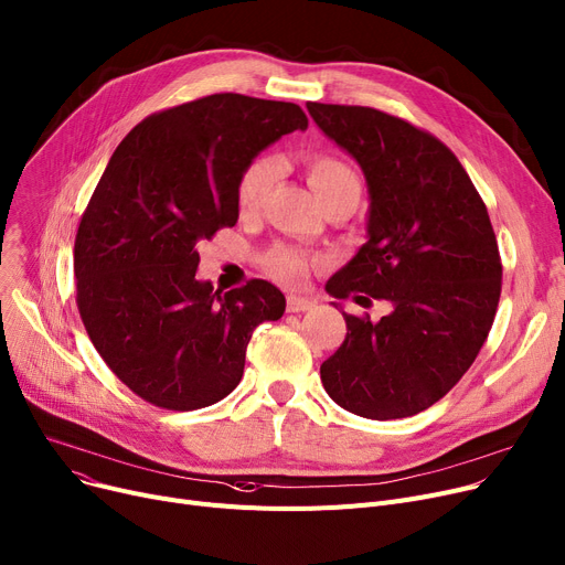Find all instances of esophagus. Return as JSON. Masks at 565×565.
I'll list each match as a JSON object with an SVG mask.
<instances>
[{
  "label": "esophagus",
  "mask_w": 565,
  "mask_h": 565,
  "mask_svg": "<svg viewBox=\"0 0 565 565\" xmlns=\"http://www.w3.org/2000/svg\"><path fill=\"white\" fill-rule=\"evenodd\" d=\"M313 307H316V302H313V300H309V298H300V295H288V300H286V309H288L290 313L309 311V309H313Z\"/></svg>",
  "instance_id": "34e87169"
}]
</instances>
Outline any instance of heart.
<instances>
[{
    "label": "heart",
    "instance_id": "heart-1",
    "mask_svg": "<svg viewBox=\"0 0 565 565\" xmlns=\"http://www.w3.org/2000/svg\"><path fill=\"white\" fill-rule=\"evenodd\" d=\"M279 173V162L273 156L256 158L241 175V183H237V207H241L243 215H258L263 211V203L270 194ZM307 181L318 194V199L330 203L339 196H358L362 192L360 175L348 162L341 158L320 153L313 156L307 164ZM320 260L311 254L279 245L273 252H267L260 260L263 270L273 279L286 284V286H298L305 281L309 270Z\"/></svg>",
    "mask_w": 565,
    "mask_h": 565
}]
</instances>
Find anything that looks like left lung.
Instances as JSON below:
<instances>
[{"label": "left lung", "mask_w": 565, "mask_h": 565, "mask_svg": "<svg viewBox=\"0 0 565 565\" xmlns=\"http://www.w3.org/2000/svg\"><path fill=\"white\" fill-rule=\"evenodd\" d=\"M307 109L360 162L371 194L369 241L324 288L392 305L377 322L343 313L348 334L320 366L322 387L360 417H412L456 387L490 334L501 256L488 207L451 148L405 118Z\"/></svg>", "instance_id": "1"}]
</instances>
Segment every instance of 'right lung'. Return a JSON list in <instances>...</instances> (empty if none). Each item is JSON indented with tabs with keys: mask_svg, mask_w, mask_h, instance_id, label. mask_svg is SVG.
<instances>
[{
	"mask_svg": "<svg viewBox=\"0 0 565 565\" xmlns=\"http://www.w3.org/2000/svg\"><path fill=\"white\" fill-rule=\"evenodd\" d=\"M300 105L213 94L146 116L82 215L73 270L88 339L126 387L188 412L228 396L252 332L286 300L265 279L213 290L199 241L237 222V183L265 146L307 130Z\"/></svg>",
	"mask_w": 565,
	"mask_h": 565,
	"instance_id": "right-lung-1",
	"label": "right lung"
}]
</instances>
